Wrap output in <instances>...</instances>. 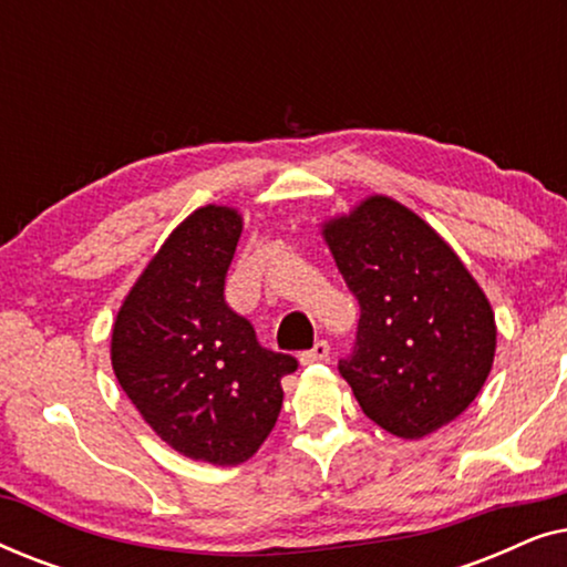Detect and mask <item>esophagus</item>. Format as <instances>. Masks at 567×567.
Listing matches in <instances>:
<instances>
[{"label":"esophagus","mask_w":567,"mask_h":567,"mask_svg":"<svg viewBox=\"0 0 567 567\" xmlns=\"http://www.w3.org/2000/svg\"><path fill=\"white\" fill-rule=\"evenodd\" d=\"M330 355V346L328 340H317V343L309 348V351L301 353V363H320V361H328Z\"/></svg>","instance_id":"esophagus-1"}]
</instances>
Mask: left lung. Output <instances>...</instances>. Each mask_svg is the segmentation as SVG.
I'll list each match as a JSON object with an SVG mask.
<instances>
[{"mask_svg":"<svg viewBox=\"0 0 567 567\" xmlns=\"http://www.w3.org/2000/svg\"><path fill=\"white\" fill-rule=\"evenodd\" d=\"M322 237L361 307L353 353L338 369L363 413L400 439L452 423L493 367L483 289L436 229L386 196L324 221Z\"/></svg>","mask_w":567,"mask_h":567,"instance_id":"8db88e82","label":"left lung"}]
</instances>
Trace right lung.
Here are the masks:
<instances>
[{
	"instance_id": "right-lung-1",
	"label": "right lung",
	"mask_w": 567,
	"mask_h": 567,
	"mask_svg": "<svg viewBox=\"0 0 567 567\" xmlns=\"http://www.w3.org/2000/svg\"><path fill=\"white\" fill-rule=\"evenodd\" d=\"M243 216L193 212L138 276L113 322L111 361L152 431L196 462H247L281 413V379L297 359L268 351L231 312L224 281Z\"/></svg>"
}]
</instances>
